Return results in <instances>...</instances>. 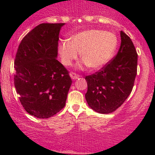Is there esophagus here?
Instances as JSON below:
<instances>
[{
    "instance_id": "1",
    "label": "esophagus",
    "mask_w": 155,
    "mask_h": 155,
    "mask_svg": "<svg viewBox=\"0 0 155 155\" xmlns=\"http://www.w3.org/2000/svg\"><path fill=\"white\" fill-rule=\"evenodd\" d=\"M70 76H71V79H72L73 80L77 79L78 78L80 77L79 75H78V74H76V73H74V72L71 73V74H70Z\"/></svg>"
}]
</instances>
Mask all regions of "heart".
Masks as SVG:
<instances>
[{"label":"heart","instance_id":"heart-1","mask_svg":"<svg viewBox=\"0 0 155 155\" xmlns=\"http://www.w3.org/2000/svg\"><path fill=\"white\" fill-rule=\"evenodd\" d=\"M118 46L115 33L101 30H87L64 40L58 45V52L63 65H70L78 58V53L84 65L97 70L113 58Z\"/></svg>","mask_w":155,"mask_h":155}]
</instances>
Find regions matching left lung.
<instances>
[{
    "label": "left lung",
    "instance_id": "left-lung-1",
    "mask_svg": "<svg viewBox=\"0 0 155 155\" xmlns=\"http://www.w3.org/2000/svg\"><path fill=\"white\" fill-rule=\"evenodd\" d=\"M121 45L117 56L99 71L85 77L88 106L100 114L116 111L132 91L137 74L138 54L130 37L120 32Z\"/></svg>",
    "mask_w": 155,
    "mask_h": 155
}]
</instances>
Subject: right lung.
<instances>
[{"instance_id": "add662e5", "label": "right lung", "mask_w": 155, "mask_h": 155, "mask_svg": "<svg viewBox=\"0 0 155 155\" xmlns=\"http://www.w3.org/2000/svg\"><path fill=\"white\" fill-rule=\"evenodd\" d=\"M65 23H42L19 44L15 60V86L21 104L39 119L54 116L65 106L72 84L57 60L60 29Z\"/></svg>"}]
</instances>
